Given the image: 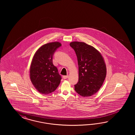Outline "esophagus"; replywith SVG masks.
Returning <instances> with one entry per match:
<instances>
[{"instance_id":"1","label":"esophagus","mask_w":135,"mask_h":135,"mask_svg":"<svg viewBox=\"0 0 135 135\" xmlns=\"http://www.w3.org/2000/svg\"><path fill=\"white\" fill-rule=\"evenodd\" d=\"M68 77V75H67V76H63V78L64 79H66Z\"/></svg>"}]
</instances>
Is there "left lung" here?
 I'll return each mask as SVG.
<instances>
[{"instance_id":"obj_1","label":"left lung","mask_w":135,"mask_h":135,"mask_svg":"<svg viewBox=\"0 0 135 135\" xmlns=\"http://www.w3.org/2000/svg\"><path fill=\"white\" fill-rule=\"evenodd\" d=\"M76 54L79 65V80L75 90L82 97L95 94L102 86L106 77V65L101 54L85 42L70 44Z\"/></svg>"}]
</instances>
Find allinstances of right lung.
I'll list each match as a JSON object with an SVG mask.
<instances>
[{"instance_id": "add662e5", "label": "right lung", "mask_w": 135, "mask_h": 135, "mask_svg": "<svg viewBox=\"0 0 135 135\" xmlns=\"http://www.w3.org/2000/svg\"><path fill=\"white\" fill-rule=\"evenodd\" d=\"M61 46L59 42L42 45L35 54L30 68V79L33 85L40 93L49 94L59 86L61 76L53 65L54 53Z\"/></svg>"}]
</instances>
